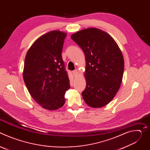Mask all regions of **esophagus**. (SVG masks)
I'll use <instances>...</instances> for the list:
<instances>
[{
    "label": "esophagus",
    "instance_id": "esophagus-1",
    "mask_svg": "<svg viewBox=\"0 0 150 150\" xmlns=\"http://www.w3.org/2000/svg\"><path fill=\"white\" fill-rule=\"evenodd\" d=\"M72 73H73V74H74V76H75V77H76V76L78 75V71H77V70H75V71H74L72 72Z\"/></svg>",
    "mask_w": 150,
    "mask_h": 150
}]
</instances>
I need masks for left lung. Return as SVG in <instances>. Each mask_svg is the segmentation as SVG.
Here are the masks:
<instances>
[{
  "instance_id": "left-lung-1",
  "label": "left lung",
  "mask_w": 150,
  "mask_h": 150,
  "mask_svg": "<svg viewBox=\"0 0 150 150\" xmlns=\"http://www.w3.org/2000/svg\"><path fill=\"white\" fill-rule=\"evenodd\" d=\"M71 37L82 49L86 61L83 99L91 108H102L120 88L124 70L122 53L115 40L98 28L84 29Z\"/></svg>"
}]
</instances>
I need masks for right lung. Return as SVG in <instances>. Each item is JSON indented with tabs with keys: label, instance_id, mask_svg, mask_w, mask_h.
Masks as SVG:
<instances>
[{
	"label": "right lung",
	"instance_id": "add662e5",
	"mask_svg": "<svg viewBox=\"0 0 150 150\" xmlns=\"http://www.w3.org/2000/svg\"><path fill=\"white\" fill-rule=\"evenodd\" d=\"M67 35L60 31H49L35 40L25 56L24 82L34 100L46 110L62 108L71 87L62 57Z\"/></svg>",
	"mask_w": 150,
	"mask_h": 150
}]
</instances>
